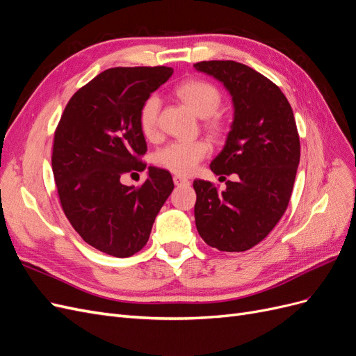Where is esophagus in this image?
<instances>
[{
  "label": "esophagus",
  "mask_w": 356,
  "mask_h": 356,
  "mask_svg": "<svg viewBox=\"0 0 356 356\" xmlns=\"http://www.w3.org/2000/svg\"><path fill=\"white\" fill-rule=\"evenodd\" d=\"M174 184H175L177 187H181V186H190V181H188L186 177L174 175Z\"/></svg>",
  "instance_id": "esophagus-1"
}]
</instances>
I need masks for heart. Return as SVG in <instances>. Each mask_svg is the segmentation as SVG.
Here are the masks:
<instances>
[{"label": "heart", "instance_id": "1", "mask_svg": "<svg viewBox=\"0 0 356 356\" xmlns=\"http://www.w3.org/2000/svg\"><path fill=\"white\" fill-rule=\"evenodd\" d=\"M177 95L188 108L202 118H208L217 113L221 104V95L212 84L202 80H188L179 84ZM160 110V99L157 95H149L139 110L138 123L141 134L147 139H154L157 135V118ZM212 132H217L220 123L212 120L209 123ZM209 153L208 143L202 139L195 141H174L154 153V163L160 168L168 169L174 174L188 175L196 169L199 161L203 160Z\"/></svg>", "mask_w": 356, "mask_h": 356}]
</instances>
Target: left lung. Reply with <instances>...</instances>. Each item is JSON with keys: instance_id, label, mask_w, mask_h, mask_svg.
<instances>
[{"instance_id": "8db88e82", "label": "left lung", "mask_w": 356, "mask_h": 356, "mask_svg": "<svg viewBox=\"0 0 356 356\" xmlns=\"http://www.w3.org/2000/svg\"><path fill=\"white\" fill-rule=\"evenodd\" d=\"M232 96L233 122L218 156L215 175H236L217 191L195 179V220L200 238L225 252L251 250L284 215L300 163V139L293 110L275 83L234 60L195 63Z\"/></svg>"}]
</instances>
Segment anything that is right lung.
I'll list each match as a JSON object with an SVG mask.
<instances>
[{
  "mask_svg": "<svg viewBox=\"0 0 356 356\" xmlns=\"http://www.w3.org/2000/svg\"><path fill=\"white\" fill-rule=\"evenodd\" d=\"M172 72L168 67L101 72L75 92L55 132L51 169L62 209L86 243L113 257L143 250L174 190L169 172L154 166L139 188L120 181L145 169L139 110Z\"/></svg>",
  "mask_w": 356,
  "mask_h": 356,
  "instance_id": "add662e5",
  "label": "right lung"
}]
</instances>
